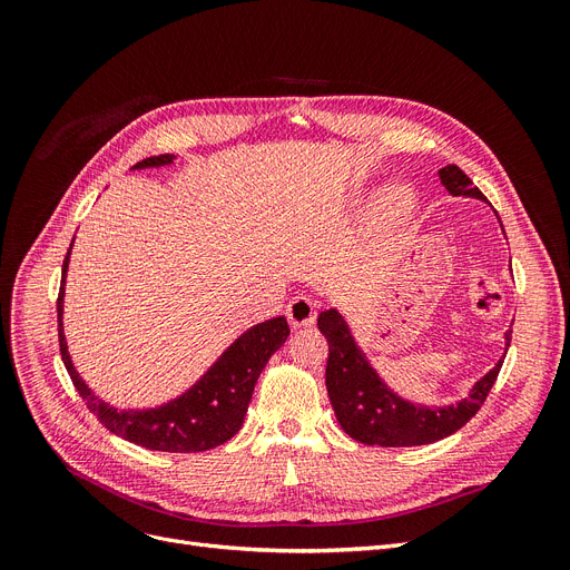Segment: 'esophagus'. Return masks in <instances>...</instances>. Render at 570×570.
<instances>
[{
    "label": "esophagus",
    "mask_w": 570,
    "mask_h": 570,
    "mask_svg": "<svg viewBox=\"0 0 570 570\" xmlns=\"http://www.w3.org/2000/svg\"><path fill=\"white\" fill-rule=\"evenodd\" d=\"M286 318L293 327L312 325L316 321V305L305 295H295L286 307Z\"/></svg>",
    "instance_id": "34e87169"
}]
</instances>
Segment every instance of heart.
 <instances>
[{
    "label": "heart",
    "instance_id": "b5f03b06",
    "mask_svg": "<svg viewBox=\"0 0 570 570\" xmlns=\"http://www.w3.org/2000/svg\"><path fill=\"white\" fill-rule=\"evenodd\" d=\"M409 207H411V198H409L406 191L397 189V191L391 194V209H393V213L404 215V213H409Z\"/></svg>",
    "mask_w": 570,
    "mask_h": 570
}]
</instances>
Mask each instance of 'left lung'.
I'll use <instances>...</instances> for the list:
<instances>
[{
  "label": "left lung",
  "mask_w": 570,
  "mask_h": 570,
  "mask_svg": "<svg viewBox=\"0 0 570 570\" xmlns=\"http://www.w3.org/2000/svg\"><path fill=\"white\" fill-rule=\"evenodd\" d=\"M439 177L441 185L453 196H475L488 200L458 166L441 168ZM318 331L327 340V397H331L342 430L351 439L367 445H425L451 436L485 404L505 357L503 355L494 370L471 387L466 400L443 409H428L387 391V385L370 367L365 353L357 348L344 316L337 309H325L318 314ZM511 337L513 331H508L505 351L511 346Z\"/></svg>",
  "instance_id": "1"
}]
</instances>
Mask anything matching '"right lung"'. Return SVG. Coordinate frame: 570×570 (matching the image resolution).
Listing matches in <instances>:
<instances>
[{
	"instance_id": "1",
	"label": "right lung",
	"mask_w": 570,
	"mask_h": 570,
	"mask_svg": "<svg viewBox=\"0 0 570 570\" xmlns=\"http://www.w3.org/2000/svg\"><path fill=\"white\" fill-rule=\"evenodd\" d=\"M173 164V155L147 157L134 168H155ZM73 247V243H71ZM71 247L62 265V286L57 295V331H59V351H62L65 367L76 385V391L85 400L87 409L92 411L99 423L112 434L122 436L136 445L149 448L161 453H203L233 439L245 423V413L252 402L254 385L273 355L291 335L284 316L258 323L237 337L209 367L196 385H191L185 395L177 400L145 411H117L101 402L80 374L76 372L71 355L67 348L62 314H65V279Z\"/></svg>"
}]
</instances>
